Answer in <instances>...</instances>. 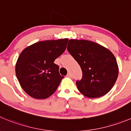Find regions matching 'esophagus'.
Returning <instances> with one entry per match:
<instances>
[{
	"instance_id": "obj_1",
	"label": "esophagus",
	"mask_w": 131,
	"mask_h": 131,
	"mask_svg": "<svg viewBox=\"0 0 131 131\" xmlns=\"http://www.w3.org/2000/svg\"><path fill=\"white\" fill-rule=\"evenodd\" d=\"M67 78H71L72 75H71V74H70V73H68V74L67 75Z\"/></svg>"
}]
</instances>
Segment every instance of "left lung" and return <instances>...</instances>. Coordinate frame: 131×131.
<instances>
[{
	"instance_id": "8db88e82",
	"label": "left lung",
	"mask_w": 131,
	"mask_h": 131,
	"mask_svg": "<svg viewBox=\"0 0 131 131\" xmlns=\"http://www.w3.org/2000/svg\"><path fill=\"white\" fill-rule=\"evenodd\" d=\"M67 50L82 70V79L76 81L81 93L90 98L108 93L116 81L119 72L116 59L112 52L86 40H69Z\"/></svg>"
}]
</instances>
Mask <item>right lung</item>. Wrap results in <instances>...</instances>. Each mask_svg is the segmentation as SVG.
Listing matches in <instances>:
<instances>
[{
	"instance_id": "obj_1",
	"label": "right lung",
	"mask_w": 131,
	"mask_h": 131,
	"mask_svg": "<svg viewBox=\"0 0 131 131\" xmlns=\"http://www.w3.org/2000/svg\"><path fill=\"white\" fill-rule=\"evenodd\" d=\"M68 39L40 41L26 48L15 66L17 78L23 90L35 99H46L56 92L64 77L55 64L67 48Z\"/></svg>"
}]
</instances>
